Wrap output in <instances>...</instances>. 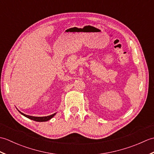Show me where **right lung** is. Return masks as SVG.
<instances>
[{
    "mask_svg": "<svg viewBox=\"0 0 154 154\" xmlns=\"http://www.w3.org/2000/svg\"><path fill=\"white\" fill-rule=\"evenodd\" d=\"M18 111H19V112L21 114H22L23 116H24L25 117H26V118H28V119H30V120L36 121V122H46V121L50 120L51 119H52V118H53L55 115V114H56V112H55L53 114H51V115L47 116H32L27 115V114H25L24 113H22L20 110H18Z\"/></svg>",
    "mask_w": 154,
    "mask_h": 154,
    "instance_id": "add662e5",
    "label": "right lung"
}]
</instances>
